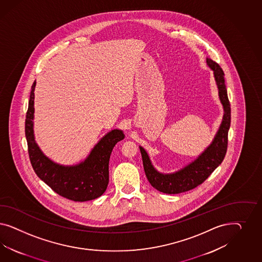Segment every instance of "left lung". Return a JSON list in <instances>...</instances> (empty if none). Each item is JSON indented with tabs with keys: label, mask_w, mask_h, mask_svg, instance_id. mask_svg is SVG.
<instances>
[{
	"label": "left lung",
	"mask_w": 262,
	"mask_h": 262,
	"mask_svg": "<svg viewBox=\"0 0 262 262\" xmlns=\"http://www.w3.org/2000/svg\"><path fill=\"white\" fill-rule=\"evenodd\" d=\"M206 63L213 70L219 98L224 107V116L220 127L212 143L190 164L172 174H161L151 164L147 151L140 148L143 166L151 186L165 194H179L191 190L204 183L217 167L222 163L228 148V134L230 126V104L222 68L212 59L206 58Z\"/></svg>",
	"instance_id": "obj_1"
}]
</instances>
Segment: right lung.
<instances>
[{
	"instance_id": "obj_1",
	"label": "right lung",
	"mask_w": 262,
	"mask_h": 262,
	"mask_svg": "<svg viewBox=\"0 0 262 262\" xmlns=\"http://www.w3.org/2000/svg\"><path fill=\"white\" fill-rule=\"evenodd\" d=\"M32 86L26 115L25 133L30 160L35 174L53 190L74 202H86L102 196L108 184V163L116 143L125 138L121 129H113L103 136L84 161L77 165L64 166L47 158L34 140L33 113L34 88Z\"/></svg>"
}]
</instances>
